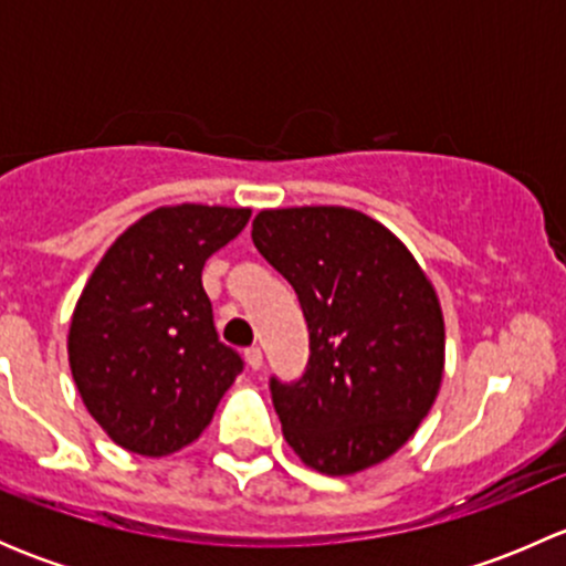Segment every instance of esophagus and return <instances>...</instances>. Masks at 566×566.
I'll return each instance as SVG.
<instances>
[{"instance_id":"34e87169","label":"esophagus","mask_w":566,"mask_h":566,"mask_svg":"<svg viewBox=\"0 0 566 566\" xmlns=\"http://www.w3.org/2000/svg\"><path fill=\"white\" fill-rule=\"evenodd\" d=\"M247 364H249V369H260L262 367V350H260V347H249Z\"/></svg>"}]
</instances>
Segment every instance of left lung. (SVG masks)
<instances>
[{
	"instance_id": "left-lung-1",
	"label": "left lung",
	"mask_w": 566,
	"mask_h": 566,
	"mask_svg": "<svg viewBox=\"0 0 566 566\" xmlns=\"http://www.w3.org/2000/svg\"><path fill=\"white\" fill-rule=\"evenodd\" d=\"M251 241L293 284L310 328L304 375L271 378L293 452L328 476L391 458L441 386L443 315L430 279L384 224L336 205L262 210Z\"/></svg>"
}]
</instances>
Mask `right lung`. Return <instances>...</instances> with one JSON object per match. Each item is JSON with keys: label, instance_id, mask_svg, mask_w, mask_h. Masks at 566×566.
Listing matches in <instances>:
<instances>
[{"label": "right lung", "instance_id": "1", "mask_svg": "<svg viewBox=\"0 0 566 566\" xmlns=\"http://www.w3.org/2000/svg\"><path fill=\"white\" fill-rule=\"evenodd\" d=\"M249 216L158 208L130 224L90 276L67 358L90 416L128 452L164 458L197 441L243 373V358L216 334L202 268Z\"/></svg>", "mask_w": 566, "mask_h": 566}]
</instances>
